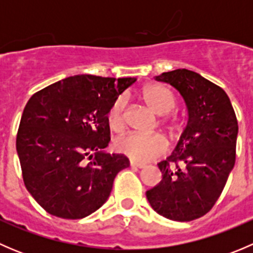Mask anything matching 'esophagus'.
Listing matches in <instances>:
<instances>
[{"label":"esophagus","mask_w":253,"mask_h":253,"mask_svg":"<svg viewBox=\"0 0 253 253\" xmlns=\"http://www.w3.org/2000/svg\"><path fill=\"white\" fill-rule=\"evenodd\" d=\"M129 165H131V168H137V169H144L145 168L144 164H138V163H134V162L129 163Z\"/></svg>","instance_id":"esophagus-1"}]
</instances>
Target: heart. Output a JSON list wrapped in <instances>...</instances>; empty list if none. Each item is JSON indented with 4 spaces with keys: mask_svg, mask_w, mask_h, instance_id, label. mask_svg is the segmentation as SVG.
Wrapping results in <instances>:
<instances>
[{
    "mask_svg": "<svg viewBox=\"0 0 253 253\" xmlns=\"http://www.w3.org/2000/svg\"><path fill=\"white\" fill-rule=\"evenodd\" d=\"M143 100L158 115H165L175 108V96L163 85H149L142 91ZM126 98L120 95L112 101L106 121L112 131H121L126 120ZM115 149L137 163H148L167 152V142L160 134L128 133L115 141Z\"/></svg>",
    "mask_w": 253,
    "mask_h": 253,
    "instance_id": "obj_1",
    "label": "heart"
}]
</instances>
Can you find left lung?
I'll list each match as a JSON object with an SVG mask.
<instances>
[{"label":"left lung","instance_id":"obj_1","mask_svg":"<svg viewBox=\"0 0 253 253\" xmlns=\"http://www.w3.org/2000/svg\"><path fill=\"white\" fill-rule=\"evenodd\" d=\"M154 79L181 94L188 121L174 152L158 164L163 180L145 195L160 215L195 220L213 208L235 164V111L220 86L193 71L180 68Z\"/></svg>","mask_w":253,"mask_h":253}]
</instances>
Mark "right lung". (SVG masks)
Segmentation results:
<instances>
[{"mask_svg":"<svg viewBox=\"0 0 253 253\" xmlns=\"http://www.w3.org/2000/svg\"><path fill=\"white\" fill-rule=\"evenodd\" d=\"M134 82L79 75L29 99L17 133V153L25 187L47 213L82 219L108 201L115 177L129 160L104 152L110 142L106 114Z\"/></svg>","mask_w":253,"mask_h":253,"instance_id":"add662e5","label":"right lung"}]
</instances>
